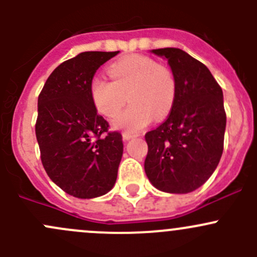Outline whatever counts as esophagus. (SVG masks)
<instances>
[{
	"label": "esophagus",
	"instance_id": "obj_1",
	"mask_svg": "<svg viewBox=\"0 0 257 257\" xmlns=\"http://www.w3.org/2000/svg\"><path fill=\"white\" fill-rule=\"evenodd\" d=\"M134 137H137L136 134H132V133H123V139L125 142H128V141H131L132 138H134Z\"/></svg>",
	"mask_w": 257,
	"mask_h": 257
}]
</instances>
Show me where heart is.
Returning <instances> with one entry per match:
<instances>
[{"instance_id": "b5f03b06", "label": "heart", "mask_w": 257, "mask_h": 257, "mask_svg": "<svg viewBox=\"0 0 257 257\" xmlns=\"http://www.w3.org/2000/svg\"><path fill=\"white\" fill-rule=\"evenodd\" d=\"M112 80L94 77L90 80L89 94L95 109L112 118L126 102L124 112L113 120L114 129L138 133L154 119H162L172 110L175 99V78L173 72L155 59L142 54L123 57L108 68Z\"/></svg>"}]
</instances>
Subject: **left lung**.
I'll return each mask as SVG.
<instances>
[{"mask_svg":"<svg viewBox=\"0 0 257 257\" xmlns=\"http://www.w3.org/2000/svg\"><path fill=\"white\" fill-rule=\"evenodd\" d=\"M167 59L175 78L169 116L145 134V174L164 193L200 188L216 169L224 149V95L208 67L179 48L152 49Z\"/></svg>","mask_w":257,"mask_h":257,"instance_id":"8db88e82","label":"left lung"}]
</instances>
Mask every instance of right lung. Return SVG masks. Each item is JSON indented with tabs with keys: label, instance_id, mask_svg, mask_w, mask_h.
Wrapping results in <instances>:
<instances>
[{
	"label": "right lung",
	"instance_id": "obj_1",
	"mask_svg": "<svg viewBox=\"0 0 257 257\" xmlns=\"http://www.w3.org/2000/svg\"><path fill=\"white\" fill-rule=\"evenodd\" d=\"M116 52H82L59 64L38 97L36 137L51 180L78 199L107 194L115 184L123 155L118 132L97 113L89 84Z\"/></svg>",
	"mask_w": 257,
	"mask_h": 257
}]
</instances>
